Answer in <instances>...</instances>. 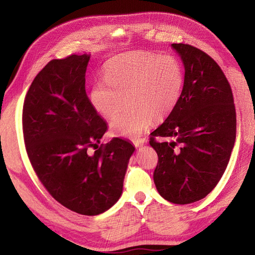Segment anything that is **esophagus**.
<instances>
[{
    "instance_id": "34e87169",
    "label": "esophagus",
    "mask_w": 255,
    "mask_h": 255,
    "mask_svg": "<svg viewBox=\"0 0 255 255\" xmlns=\"http://www.w3.org/2000/svg\"><path fill=\"white\" fill-rule=\"evenodd\" d=\"M144 142H145V140L142 139V138H140V139H137V140H134V141H133V143H134V145L136 146V148H138V146H141Z\"/></svg>"
}]
</instances>
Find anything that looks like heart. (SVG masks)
Instances as JSON below:
<instances>
[{"mask_svg":"<svg viewBox=\"0 0 255 255\" xmlns=\"http://www.w3.org/2000/svg\"><path fill=\"white\" fill-rule=\"evenodd\" d=\"M105 81L95 83L90 102L95 110L112 119L127 98L129 109L110 125L115 136L137 138L154 121L166 119L181 98L184 71L173 55L148 51L121 54L104 65Z\"/></svg>","mask_w":255,"mask_h":255,"instance_id":"obj_1","label":"heart"}]
</instances>
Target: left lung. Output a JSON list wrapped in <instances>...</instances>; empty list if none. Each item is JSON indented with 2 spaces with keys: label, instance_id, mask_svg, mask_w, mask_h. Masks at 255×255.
<instances>
[{
  "label": "left lung",
  "instance_id": "left-lung-1",
  "mask_svg": "<svg viewBox=\"0 0 255 255\" xmlns=\"http://www.w3.org/2000/svg\"><path fill=\"white\" fill-rule=\"evenodd\" d=\"M185 68L181 98L151 133L158 161L153 179L159 195L175 204L205 198L230 160L236 138L232 89L218 64L192 45L172 43ZM170 142L156 140V137Z\"/></svg>",
  "mask_w": 255,
  "mask_h": 255
}]
</instances>
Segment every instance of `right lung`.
<instances>
[{"mask_svg": "<svg viewBox=\"0 0 255 255\" xmlns=\"http://www.w3.org/2000/svg\"><path fill=\"white\" fill-rule=\"evenodd\" d=\"M89 58L72 54L45 65L25 96L22 128L30 164L49 194L70 211L95 216L119 200L135 148L119 137L98 146L107 125L85 90Z\"/></svg>", "mask_w": 255, "mask_h": 255, "instance_id": "obj_1", "label": "right lung"}]
</instances>
